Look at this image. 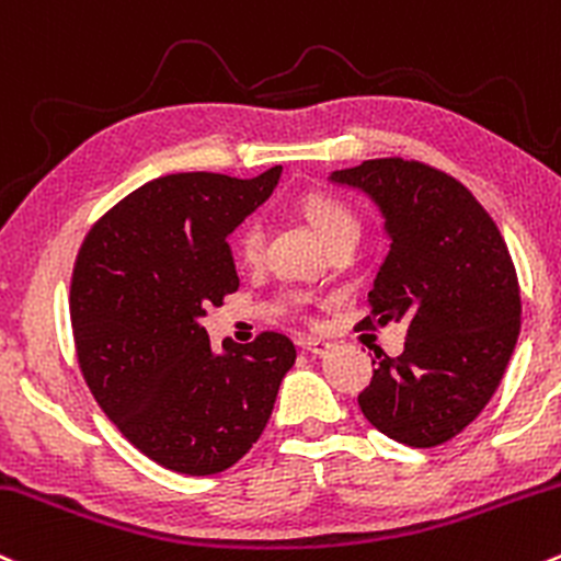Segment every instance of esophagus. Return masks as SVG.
I'll list each match as a JSON object with an SVG mask.
<instances>
[{
  "instance_id": "34e87169",
  "label": "esophagus",
  "mask_w": 561,
  "mask_h": 561,
  "mask_svg": "<svg viewBox=\"0 0 561 561\" xmlns=\"http://www.w3.org/2000/svg\"><path fill=\"white\" fill-rule=\"evenodd\" d=\"M298 346L304 351H309V354H317V356H324L332 348L328 341H322V337H311V335L298 337Z\"/></svg>"
}]
</instances>
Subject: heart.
<instances>
[{"label":"heart","mask_w":561,"mask_h":561,"mask_svg":"<svg viewBox=\"0 0 561 561\" xmlns=\"http://www.w3.org/2000/svg\"><path fill=\"white\" fill-rule=\"evenodd\" d=\"M300 213L306 215V220H309L328 244L335 242L337 237H346V233H359V224H356L354 213L341 199L324 194V191L306 194L300 199ZM263 248H266V233H263V226L257 220H248V224L239 226L231 239L233 257L239 263H244V266L261 263Z\"/></svg>","instance_id":"1"}]
</instances>
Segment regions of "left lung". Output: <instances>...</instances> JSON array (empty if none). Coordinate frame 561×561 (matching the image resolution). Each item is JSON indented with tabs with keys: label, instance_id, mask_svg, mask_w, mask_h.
Masks as SVG:
<instances>
[{
	"label": "left lung",
	"instance_id": "obj_1",
	"mask_svg": "<svg viewBox=\"0 0 561 561\" xmlns=\"http://www.w3.org/2000/svg\"><path fill=\"white\" fill-rule=\"evenodd\" d=\"M330 181L365 191L391 239L359 328H408L402 354L375 351L359 408L402 445H445L490 402L519 337V282L506 242L463 183L423 162L367 159Z\"/></svg>",
	"mask_w": 561,
	"mask_h": 561
}]
</instances>
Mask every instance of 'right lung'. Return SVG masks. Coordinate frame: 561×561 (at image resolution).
Masks as SVG:
<instances>
[{"label":"right lung","mask_w":561,"mask_h":561,"mask_svg":"<svg viewBox=\"0 0 561 561\" xmlns=\"http://www.w3.org/2000/svg\"><path fill=\"white\" fill-rule=\"evenodd\" d=\"M279 175L157 178L111 207L79 248L69 300L79 367L114 426L170 471L207 477L237 463L295 365L282 332L224 341L215 354L202 328L239 287L226 237Z\"/></svg>","instance_id":"obj_1"}]
</instances>
